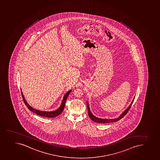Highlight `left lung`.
<instances>
[{
    "label": "left lung",
    "instance_id": "obj_1",
    "mask_svg": "<svg viewBox=\"0 0 160 160\" xmlns=\"http://www.w3.org/2000/svg\"><path fill=\"white\" fill-rule=\"evenodd\" d=\"M135 98H134L132 102L131 103V105L128 107V108L127 109L125 110V111H124L122 113V114L119 117L116 119H100V118H98L95 117V116H93V114H92L90 111V108H89V106H88V102H87V107H88V116L90 117V118L91 120L94 121V122H96V123H110V122H114L116 121H118L119 120L122 119V118H123L125 116V114L128 112V111H129V109L131 108L132 105V102H134V100Z\"/></svg>",
    "mask_w": 160,
    "mask_h": 160
}]
</instances>
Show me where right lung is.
Here are the masks:
<instances>
[{"label": "right lung", "mask_w": 160, "mask_h": 160, "mask_svg": "<svg viewBox=\"0 0 160 160\" xmlns=\"http://www.w3.org/2000/svg\"><path fill=\"white\" fill-rule=\"evenodd\" d=\"M72 90H69L68 92H67V93L65 95L64 98L62 99V102L61 104V106L59 107V108L57 110L54 111H51V112H46V111H41L38 110H36L34 108H32L31 106H29V105L27 103L26 101L25 100L23 96V94L22 93V96L23 98V100L24 101L25 104L26 105V107H28V109L30 110L31 111H32V112L35 113L36 114L39 116H42V117H44L47 118H54L56 117L57 116H58L59 114H61V113L62 112L63 110L64 109V107L65 105L66 101L67 100V98L68 96L69 93L71 92Z\"/></svg>", "instance_id": "add662e5"}]
</instances>
